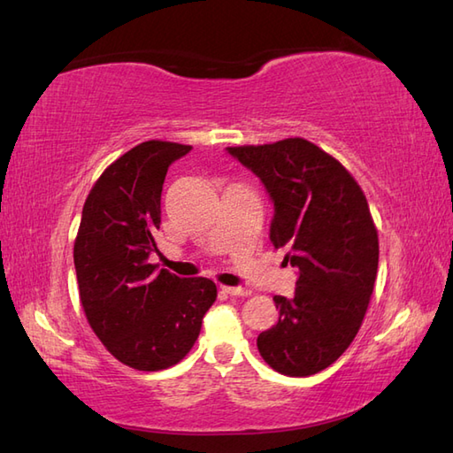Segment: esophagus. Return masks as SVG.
I'll use <instances>...</instances> for the list:
<instances>
[{
    "label": "esophagus",
    "mask_w": 453,
    "mask_h": 453,
    "mask_svg": "<svg viewBox=\"0 0 453 453\" xmlns=\"http://www.w3.org/2000/svg\"><path fill=\"white\" fill-rule=\"evenodd\" d=\"M222 291L226 293V296H241V297L249 296V289H245V288H229V286H222Z\"/></svg>",
    "instance_id": "34e87169"
}]
</instances>
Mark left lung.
I'll return each mask as SVG.
<instances>
[{"mask_svg":"<svg viewBox=\"0 0 453 453\" xmlns=\"http://www.w3.org/2000/svg\"><path fill=\"white\" fill-rule=\"evenodd\" d=\"M226 150L265 185L274 204L270 241L297 270L296 296L274 297L280 319L258 335V351L281 374H317L355 340L372 296L369 204L349 172L304 139Z\"/></svg>","mask_w":453,"mask_h":453,"instance_id":"obj_1","label":"left lung"}]
</instances>
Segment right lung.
I'll use <instances>...</instances> for the list:
<instances>
[{
	"mask_svg": "<svg viewBox=\"0 0 453 453\" xmlns=\"http://www.w3.org/2000/svg\"><path fill=\"white\" fill-rule=\"evenodd\" d=\"M191 149L141 142L100 175L82 206L73 250L82 309L106 349L136 371L181 361L218 296L212 280L179 278L149 262L167 167Z\"/></svg>",
	"mask_w": 453,
	"mask_h": 453,
	"instance_id": "obj_1",
	"label": "right lung"
}]
</instances>
